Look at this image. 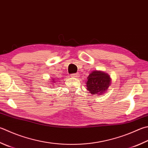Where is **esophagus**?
I'll return each mask as SVG.
<instances>
[{
    "label": "esophagus",
    "mask_w": 148,
    "mask_h": 148,
    "mask_svg": "<svg viewBox=\"0 0 148 148\" xmlns=\"http://www.w3.org/2000/svg\"><path fill=\"white\" fill-rule=\"evenodd\" d=\"M79 73H73V74H71L70 76L71 77H73V78H77L79 77Z\"/></svg>",
    "instance_id": "34e87169"
}]
</instances>
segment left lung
Segmentation results:
<instances>
[{
    "mask_svg": "<svg viewBox=\"0 0 148 148\" xmlns=\"http://www.w3.org/2000/svg\"><path fill=\"white\" fill-rule=\"evenodd\" d=\"M111 78L108 73L101 71H92L87 78L86 87L92 95H101L108 90L111 84Z\"/></svg>",
    "mask_w": 148,
    "mask_h": 148,
    "instance_id": "left-lung-1",
    "label": "left lung"
}]
</instances>
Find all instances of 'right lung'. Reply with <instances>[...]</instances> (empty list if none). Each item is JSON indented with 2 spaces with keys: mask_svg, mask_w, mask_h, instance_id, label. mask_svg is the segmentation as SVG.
<instances>
[{
  "mask_svg": "<svg viewBox=\"0 0 148 148\" xmlns=\"http://www.w3.org/2000/svg\"><path fill=\"white\" fill-rule=\"evenodd\" d=\"M52 81H54V79H53V80H52Z\"/></svg>",
  "mask_w": 148,
  "mask_h": 148,
  "instance_id": "add662e5",
  "label": "right lung"
}]
</instances>
